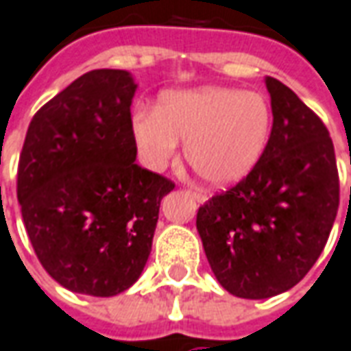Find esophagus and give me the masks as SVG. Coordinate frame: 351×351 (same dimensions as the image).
I'll return each mask as SVG.
<instances>
[{
	"label": "esophagus",
	"instance_id": "obj_1",
	"mask_svg": "<svg viewBox=\"0 0 351 351\" xmlns=\"http://www.w3.org/2000/svg\"><path fill=\"white\" fill-rule=\"evenodd\" d=\"M189 193L193 195V198H195V200L198 204H204V202H206V200H208V198H206V195H202L200 191H189Z\"/></svg>",
	"mask_w": 351,
	"mask_h": 351
}]
</instances>
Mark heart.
Here are the masks:
<instances>
[{
  "mask_svg": "<svg viewBox=\"0 0 351 351\" xmlns=\"http://www.w3.org/2000/svg\"><path fill=\"white\" fill-rule=\"evenodd\" d=\"M272 111L257 92L202 86L164 94L155 111L132 119L143 162L162 170L185 141V158L208 185L227 187L250 173L270 140Z\"/></svg>",
  "mask_w": 351,
  "mask_h": 351,
  "instance_id": "heart-1",
  "label": "heart"
}]
</instances>
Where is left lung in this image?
Returning <instances> with one entry per match:
<instances>
[{"label":"left lung","mask_w":351,"mask_h":351,"mask_svg":"<svg viewBox=\"0 0 351 351\" xmlns=\"http://www.w3.org/2000/svg\"><path fill=\"white\" fill-rule=\"evenodd\" d=\"M270 140L236 187L211 196L196 230L217 282L240 299L289 291L322 255L339 210V171L329 132L289 86L265 77Z\"/></svg>","instance_id":"left-lung-1"}]
</instances>
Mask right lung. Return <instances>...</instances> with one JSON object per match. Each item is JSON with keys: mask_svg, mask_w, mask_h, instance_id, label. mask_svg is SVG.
<instances>
[{"mask_svg": "<svg viewBox=\"0 0 351 351\" xmlns=\"http://www.w3.org/2000/svg\"><path fill=\"white\" fill-rule=\"evenodd\" d=\"M124 69H92L39 109L19 162V202L39 263L62 287L115 297L149 259L173 183L136 164Z\"/></svg>", "mask_w": 351, "mask_h": 351, "instance_id": "1", "label": "right lung"}]
</instances>
